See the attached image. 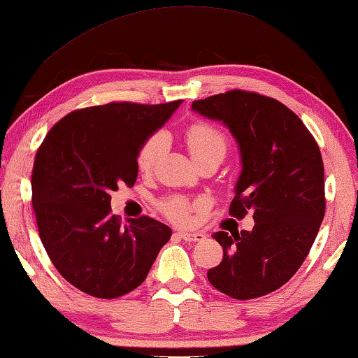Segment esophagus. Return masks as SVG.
Returning <instances> with one entry per match:
<instances>
[{
  "instance_id": "obj_1",
  "label": "esophagus",
  "mask_w": 358,
  "mask_h": 358,
  "mask_svg": "<svg viewBox=\"0 0 358 358\" xmlns=\"http://www.w3.org/2000/svg\"><path fill=\"white\" fill-rule=\"evenodd\" d=\"M178 236L185 242H199L205 239L203 232H195V231H179Z\"/></svg>"
}]
</instances>
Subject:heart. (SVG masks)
I'll list each match as a JSON object with an SVG mask.
<instances>
[{
  "mask_svg": "<svg viewBox=\"0 0 358 358\" xmlns=\"http://www.w3.org/2000/svg\"><path fill=\"white\" fill-rule=\"evenodd\" d=\"M185 142L190 153L196 162H203L211 157L224 158L227 150V138L220 129L208 122H194L185 131ZM164 147V137L162 134H155L142 143L137 155V168L142 173H148L155 166ZM200 201H190L182 195H171L158 203L162 213L178 224H185L190 221V213L200 208Z\"/></svg>",
  "mask_w": 358,
  "mask_h": 358,
  "instance_id": "obj_1",
  "label": "heart"
}]
</instances>
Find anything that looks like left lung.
I'll use <instances>...</instances> for the list:
<instances>
[{
    "label": "left lung",
    "instance_id": "8db88e82",
    "mask_svg": "<svg viewBox=\"0 0 358 358\" xmlns=\"http://www.w3.org/2000/svg\"><path fill=\"white\" fill-rule=\"evenodd\" d=\"M192 110L221 121L241 150L242 171L229 213H253L252 231L213 239L222 260L208 281L232 299H257L284 286L307 258L323 221L324 168L318 143L281 101L245 90L196 100Z\"/></svg>",
    "mask_w": 358,
    "mask_h": 358
}]
</instances>
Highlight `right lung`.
<instances>
[{
	"label": "right lung",
	"instance_id": "add662e5",
	"mask_svg": "<svg viewBox=\"0 0 358 358\" xmlns=\"http://www.w3.org/2000/svg\"><path fill=\"white\" fill-rule=\"evenodd\" d=\"M182 100L113 101L72 111L51 127L32 171L38 234L61 276L98 299H116L145 281L171 229L141 216L122 224L111 192L137 180V155Z\"/></svg>",
	"mask_w": 358,
	"mask_h": 358
}]
</instances>
